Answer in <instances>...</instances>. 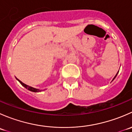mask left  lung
Returning a JSON list of instances; mask_svg holds the SVG:
<instances>
[{"label":"left lung","instance_id":"obj_1","mask_svg":"<svg viewBox=\"0 0 132 132\" xmlns=\"http://www.w3.org/2000/svg\"><path fill=\"white\" fill-rule=\"evenodd\" d=\"M118 72H119V71H118ZM118 73H117V74H116V76H115V77H114V78H113V80H114V79H115V78H116V76H117V75H118Z\"/></svg>","mask_w":132,"mask_h":132}]
</instances>
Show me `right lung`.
I'll list each match as a JSON object with an SVG mask.
<instances>
[{
    "label": "right lung",
    "instance_id": "1",
    "mask_svg": "<svg viewBox=\"0 0 132 132\" xmlns=\"http://www.w3.org/2000/svg\"><path fill=\"white\" fill-rule=\"evenodd\" d=\"M16 80L18 81V82H20V83L22 85V86H23V87H25V88H26L27 89L29 90V91H30L32 92H34V93H38V92H41V91H45V89L39 90V89H36V88H34V87H31V86H28V85L25 84L24 83H23L22 82H21V81L20 80H18V78H16Z\"/></svg>",
    "mask_w": 132,
    "mask_h": 132
}]
</instances>
